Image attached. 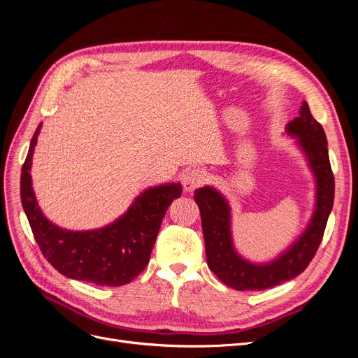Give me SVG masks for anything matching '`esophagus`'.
Listing matches in <instances>:
<instances>
[{"instance_id": "34e87169", "label": "esophagus", "mask_w": 358, "mask_h": 358, "mask_svg": "<svg viewBox=\"0 0 358 358\" xmlns=\"http://www.w3.org/2000/svg\"><path fill=\"white\" fill-rule=\"evenodd\" d=\"M206 179H208V176H206V171L203 169H192L187 173L185 176H183V180H182L183 189L187 192H192L196 188L201 187L206 182Z\"/></svg>"}]
</instances>
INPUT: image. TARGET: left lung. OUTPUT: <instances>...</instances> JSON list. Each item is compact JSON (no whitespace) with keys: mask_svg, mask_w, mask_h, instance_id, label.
Returning <instances> with one entry per match:
<instances>
[{"mask_svg":"<svg viewBox=\"0 0 358 358\" xmlns=\"http://www.w3.org/2000/svg\"><path fill=\"white\" fill-rule=\"evenodd\" d=\"M285 133L296 138L308 167L315 178V204L306 229L276 258L254 263L236 251L231 234V208L222 194L206 185L194 191L199 204L206 245V259L225 285L237 291L272 288L300 275L321 243L334 200V178L330 167L327 137L303 101L299 116L287 124Z\"/></svg>","mask_w":358,"mask_h":358,"instance_id":"8db88e82","label":"left lung"}]
</instances>
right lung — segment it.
<instances>
[{"instance_id":"right-lung-1","label":"right lung","mask_w":358,"mask_h":358,"mask_svg":"<svg viewBox=\"0 0 358 358\" xmlns=\"http://www.w3.org/2000/svg\"><path fill=\"white\" fill-rule=\"evenodd\" d=\"M37 127L20 175V200L32 234L48 262L64 276L95 285H125L143 272L169 206L182 194L179 182L161 183L140 192L124 215L101 229L74 231L43 215L31 180Z\"/></svg>"}]
</instances>
